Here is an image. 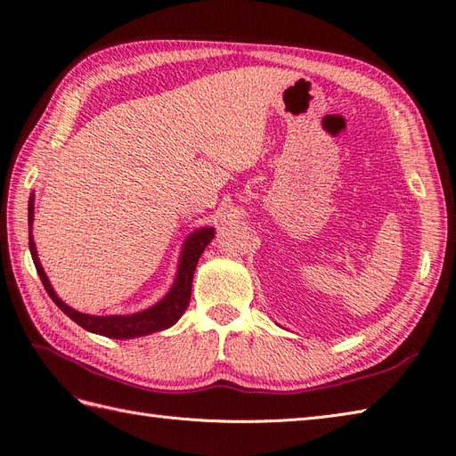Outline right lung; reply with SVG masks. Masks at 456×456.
<instances>
[{
    "label": "right lung",
    "mask_w": 456,
    "mask_h": 456,
    "mask_svg": "<svg viewBox=\"0 0 456 456\" xmlns=\"http://www.w3.org/2000/svg\"><path fill=\"white\" fill-rule=\"evenodd\" d=\"M32 223H34V194L30 196L28 201V226H30V253L32 260L36 265L37 275L41 283H44L47 295L53 298L54 305H57L72 322H76L79 327H84L86 330H91V333L102 335L108 338H136V337H144L150 333H156V330L169 329L175 325L184 310L190 305V295H191V280H194V272L198 266V260L203 253L207 245L211 243L215 238V228H201L191 232L186 238L183 245V253L181 260H178V270H176V278L171 287V291L165 295L159 302H156L154 306H150L148 310L129 314V315H89V314H81L74 308H70L62 302L54 289L51 287L47 273L41 268V262L37 258L36 251V243L32 236Z\"/></svg>",
    "instance_id": "1"
}]
</instances>
